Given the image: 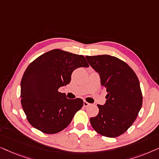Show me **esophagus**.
<instances>
[{
  "label": "esophagus",
  "instance_id": "34e87169",
  "mask_svg": "<svg viewBox=\"0 0 159 159\" xmlns=\"http://www.w3.org/2000/svg\"><path fill=\"white\" fill-rule=\"evenodd\" d=\"M90 105V103H88V102L85 101H84V102H83V106H84V107H88V106H89Z\"/></svg>",
  "mask_w": 159,
  "mask_h": 159
}]
</instances>
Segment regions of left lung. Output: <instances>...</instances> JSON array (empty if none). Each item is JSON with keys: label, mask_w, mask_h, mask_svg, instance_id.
<instances>
[{"label": "left lung", "mask_w": 159, "mask_h": 159, "mask_svg": "<svg viewBox=\"0 0 159 159\" xmlns=\"http://www.w3.org/2000/svg\"><path fill=\"white\" fill-rule=\"evenodd\" d=\"M106 89V103L98 105L99 113L90 121L95 131L108 138L125 133L138 116L143 103L140 82L123 61L109 55L86 56Z\"/></svg>", "instance_id": "left-lung-1"}]
</instances>
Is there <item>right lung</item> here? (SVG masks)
<instances>
[{
  "mask_svg": "<svg viewBox=\"0 0 159 159\" xmlns=\"http://www.w3.org/2000/svg\"><path fill=\"white\" fill-rule=\"evenodd\" d=\"M79 67H89L83 56L59 49L43 54L28 66L21 81V103L32 127L55 134L70 124L83 101L66 98L58 90L70 82Z\"/></svg>",
  "mask_w": 159,
  "mask_h": 159,
  "instance_id": "right-lung-1",
  "label": "right lung"
}]
</instances>
